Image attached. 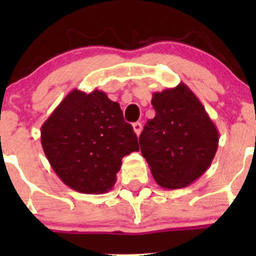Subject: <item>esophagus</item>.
<instances>
[{
    "label": "esophagus",
    "instance_id": "obj_1",
    "mask_svg": "<svg viewBox=\"0 0 256 256\" xmlns=\"http://www.w3.org/2000/svg\"><path fill=\"white\" fill-rule=\"evenodd\" d=\"M132 128H134V131H135L136 135H140L141 131H142V125H141V122H134L132 124Z\"/></svg>",
    "mask_w": 256,
    "mask_h": 256
}]
</instances>
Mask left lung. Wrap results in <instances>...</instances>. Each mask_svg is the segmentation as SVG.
Returning a JSON list of instances; mask_svg holds the SVG:
<instances>
[{
    "label": "left lung",
    "mask_w": 256,
    "mask_h": 256,
    "mask_svg": "<svg viewBox=\"0 0 256 256\" xmlns=\"http://www.w3.org/2000/svg\"><path fill=\"white\" fill-rule=\"evenodd\" d=\"M156 115L141 132V154L157 184L178 190L198 180L210 166L219 132L194 92L180 82L154 92Z\"/></svg>",
    "instance_id": "obj_1"
}]
</instances>
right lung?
Wrapping results in <instances>:
<instances>
[{"label":"right lung","mask_w":256,"mask_h":256,"mask_svg":"<svg viewBox=\"0 0 256 256\" xmlns=\"http://www.w3.org/2000/svg\"><path fill=\"white\" fill-rule=\"evenodd\" d=\"M40 142L62 182L88 194L112 190L122 157L140 150L120 105L96 89L72 90L40 128Z\"/></svg>","instance_id":"obj_1"}]
</instances>
